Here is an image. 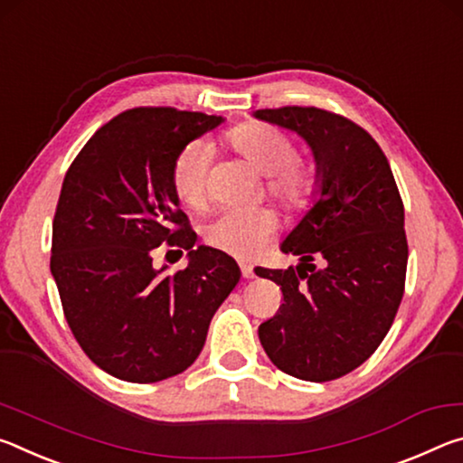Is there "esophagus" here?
Returning <instances> with one entry per match:
<instances>
[{
  "label": "esophagus",
  "instance_id": "esophagus-1",
  "mask_svg": "<svg viewBox=\"0 0 463 463\" xmlns=\"http://www.w3.org/2000/svg\"><path fill=\"white\" fill-rule=\"evenodd\" d=\"M240 269H241V277H244L246 281H248V279H254L256 277L254 275V269L250 267V264H240Z\"/></svg>",
  "mask_w": 463,
  "mask_h": 463
}]
</instances>
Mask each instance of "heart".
<instances>
[{"mask_svg": "<svg viewBox=\"0 0 463 463\" xmlns=\"http://www.w3.org/2000/svg\"><path fill=\"white\" fill-rule=\"evenodd\" d=\"M225 143L238 156L267 176L264 191L285 211L301 213L312 207L320 176L312 164L298 157V146L289 133L270 123L246 120L225 133ZM209 154L203 146H186L174 157L170 182L176 199L188 209H201L207 199ZM277 219L269 209L223 211L211 222L207 241L238 259H252L269 244Z\"/></svg>", "mask_w": 463, "mask_h": 463, "instance_id": "heart-1", "label": "heart"}]
</instances>
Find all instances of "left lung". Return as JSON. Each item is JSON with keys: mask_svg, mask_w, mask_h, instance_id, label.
<instances>
[{"mask_svg": "<svg viewBox=\"0 0 463 463\" xmlns=\"http://www.w3.org/2000/svg\"><path fill=\"white\" fill-rule=\"evenodd\" d=\"M254 117L306 139L320 176L314 204L281 244L298 267L256 269L283 291V306L260 324V345L298 380H336L375 353L402 301L404 204L388 157L353 120L316 106Z\"/></svg>", "mask_w": 463, "mask_h": 463, "instance_id": "obj_1", "label": "left lung"}]
</instances>
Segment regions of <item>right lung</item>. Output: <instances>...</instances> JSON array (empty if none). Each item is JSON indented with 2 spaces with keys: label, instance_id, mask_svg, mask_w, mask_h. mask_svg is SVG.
Segmentation results:
<instances>
[{
  "label": "right lung",
  "instance_id": "right-lung-1",
  "mask_svg": "<svg viewBox=\"0 0 463 463\" xmlns=\"http://www.w3.org/2000/svg\"><path fill=\"white\" fill-rule=\"evenodd\" d=\"M223 118L176 109H133L98 128L61 186L51 272L83 353L118 380L154 383L188 369L211 317L240 281L222 250L196 233L174 194L182 147ZM162 243L189 250L174 276L153 269Z\"/></svg>",
  "mask_w": 463,
  "mask_h": 463
}]
</instances>
